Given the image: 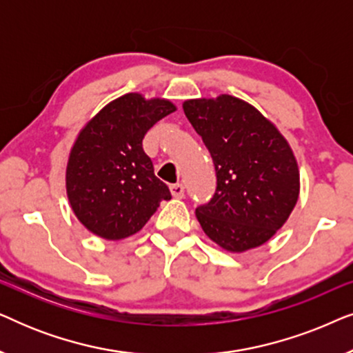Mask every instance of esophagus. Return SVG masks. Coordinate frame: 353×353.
<instances>
[{
  "label": "esophagus",
  "instance_id": "esophagus-1",
  "mask_svg": "<svg viewBox=\"0 0 353 353\" xmlns=\"http://www.w3.org/2000/svg\"><path fill=\"white\" fill-rule=\"evenodd\" d=\"M170 192L173 197H176V199H181L183 196H185V188L180 183H176V185H172L170 186Z\"/></svg>",
  "mask_w": 353,
  "mask_h": 353
}]
</instances>
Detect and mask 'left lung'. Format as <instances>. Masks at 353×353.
Here are the masks:
<instances>
[{"instance_id": "obj_1", "label": "left lung", "mask_w": 353, "mask_h": 353, "mask_svg": "<svg viewBox=\"0 0 353 353\" xmlns=\"http://www.w3.org/2000/svg\"><path fill=\"white\" fill-rule=\"evenodd\" d=\"M183 110L216 173L214 197L196 209L204 233L233 254L265 244L286 223L301 192L288 139L259 109L231 94L186 99Z\"/></svg>"}]
</instances>
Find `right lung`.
<instances>
[{
  "mask_svg": "<svg viewBox=\"0 0 353 353\" xmlns=\"http://www.w3.org/2000/svg\"><path fill=\"white\" fill-rule=\"evenodd\" d=\"M175 110L170 99L127 93L105 104L77 134L67 159L65 192L90 233L108 241L130 238L170 199L143 151V138Z\"/></svg>",
  "mask_w": 353,
  "mask_h": 353,
  "instance_id": "obj_1",
  "label": "right lung"
}]
</instances>
